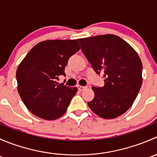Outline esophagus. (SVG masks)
<instances>
[{"mask_svg":"<svg viewBox=\"0 0 157 157\" xmlns=\"http://www.w3.org/2000/svg\"><path fill=\"white\" fill-rule=\"evenodd\" d=\"M86 88V86H78V89H79V90H80V91H83V90H84Z\"/></svg>","mask_w":157,"mask_h":157,"instance_id":"esophagus-1","label":"esophagus"}]
</instances>
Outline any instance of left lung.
<instances>
[{
  "label": "left lung",
  "mask_w": 157,
  "mask_h": 157,
  "mask_svg": "<svg viewBox=\"0 0 157 157\" xmlns=\"http://www.w3.org/2000/svg\"><path fill=\"white\" fill-rule=\"evenodd\" d=\"M77 40L93 70L105 77L102 87H92L95 96L88 102L89 107L105 119L120 116L132 105L141 87L143 66L140 57L128 42L115 35Z\"/></svg>",
  "instance_id": "1"
}]
</instances>
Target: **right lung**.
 <instances>
[{
  "mask_svg": "<svg viewBox=\"0 0 157 157\" xmlns=\"http://www.w3.org/2000/svg\"><path fill=\"white\" fill-rule=\"evenodd\" d=\"M80 49L77 40H46L35 45L17 70V90L33 115L55 120L67 111L77 87L58 83L69 58Z\"/></svg>",
  "mask_w": 157,
  "mask_h": 157,
  "instance_id": "add662e5",
  "label": "right lung"
}]
</instances>
